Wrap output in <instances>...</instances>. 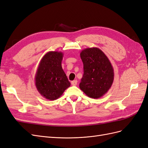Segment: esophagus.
Listing matches in <instances>:
<instances>
[{
	"label": "esophagus",
	"instance_id": "34e87169",
	"mask_svg": "<svg viewBox=\"0 0 148 148\" xmlns=\"http://www.w3.org/2000/svg\"><path fill=\"white\" fill-rule=\"evenodd\" d=\"M77 83H78V82H77V80H74V81H72L71 82V84L73 85V86H76V85L77 84Z\"/></svg>",
	"mask_w": 148,
	"mask_h": 148
}]
</instances>
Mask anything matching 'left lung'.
Segmentation results:
<instances>
[{
    "mask_svg": "<svg viewBox=\"0 0 148 148\" xmlns=\"http://www.w3.org/2000/svg\"><path fill=\"white\" fill-rule=\"evenodd\" d=\"M80 57L83 63L84 74L79 88L89 97L100 98L113 83V66L108 57L97 47L83 49Z\"/></svg>",
    "mask_w": 148,
    "mask_h": 148,
    "instance_id": "left-lung-1",
    "label": "left lung"
}]
</instances>
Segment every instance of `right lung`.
Returning a JSON list of instances; mask_svg holds the SVG:
<instances>
[{
  "label": "right lung",
  "instance_id": "right-lung-1",
  "mask_svg": "<svg viewBox=\"0 0 148 148\" xmlns=\"http://www.w3.org/2000/svg\"><path fill=\"white\" fill-rule=\"evenodd\" d=\"M64 53L50 51L42 58L35 75V85L42 96L51 101L59 98L70 83L62 67Z\"/></svg>",
  "mask_w": 148,
  "mask_h": 148
}]
</instances>
